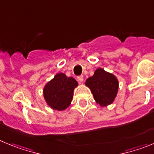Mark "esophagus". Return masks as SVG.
<instances>
[{
    "mask_svg": "<svg viewBox=\"0 0 154 154\" xmlns=\"http://www.w3.org/2000/svg\"><path fill=\"white\" fill-rule=\"evenodd\" d=\"M77 80H78L79 82L82 83V82H84V77L83 76H79V77H77Z\"/></svg>",
    "mask_w": 154,
    "mask_h": 154,
    "instance_id": "esophagus-1",
    "label": "esophagus"
}]
</instances>
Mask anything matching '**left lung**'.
<instances>
[{
	"label": "left lung",
	"mask_w": 154,
	"mask_h": 154,
	"mask_svg": "<svg viewBox=\"0 0 154 154\" xmlns=\"http://www.w3.org/2000/svg\"><path fill=\"white\" fill-rule=\"evenodd\" d=\"M85 85L91 90L96 103L105 107L111 105L116 100L119 83L114 74L99 67L92 77L87 79Z\"/></svg>",
	"instance_id": "left-lung-1"
}]
</instances>
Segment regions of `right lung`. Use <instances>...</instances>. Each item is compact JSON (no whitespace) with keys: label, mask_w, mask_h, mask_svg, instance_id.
I'll list each match as a JSON object with an SVG mask.
<instances>
[{"label":"right lung","mask_w":154,"mask_h":154,"mask_svg":"<svg viewBox=\"0 0 154 154\" xmlns=\"http://www.w3.org/2000/svg\"><path fill=\"white\" fill-rule=\"evenodd\" d=\"M77 86L78 83L74 77L58 73L43 88L45 101L52 109L65 110L71 103L74 90Z\"/></svg>","instance_id":"right-lung-1"}]
</instances>
